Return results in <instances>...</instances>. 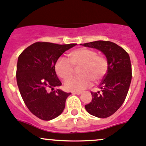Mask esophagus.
<instances>
[{
    "label": "esophagus",
    "instance_id": "1",
    "mask_svg": "<svg viewBox=\"0 0 146 146\" xmlns=\"http://www.w3.org/2000/svg\"><path fill=\"white\" fill-rule=\"evenodd\" d=\"M73 95H81L82 92H72Z\"/></svg>",
    "mask_w": 146,
    "mask_h": 146
}]
</instances>
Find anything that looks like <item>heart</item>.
<instances>
[{"label": "heart", "mask_w": 146, "mask_h": 146, "mask_svg": "<svg viewBox=\"0 0 146 146\" xmlns=\"http://www.w3.org/2000/svg\"><path fill=\"white\" fill-rule=\"evenodd\" d=\"M68 60L61 57L55 64V70L58 77L65 79L70 77L74 68H78L80 76L69 78L64 82L66 90L80 92L90 86L91 80L98 82L104 78L108 70V61L104 56L88 48H79L70 52Z\"/></svg>", "instance_id": "1"}]
</instances>
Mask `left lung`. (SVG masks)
Segmentation results:
<instances>
[{
    "mask_svg": "<svg viewBox=\"0 0 146 146\" xmlns=\"http://www.w3.org/2000/svg\"><path fill=\"white\" fill-rule=\"evenodd\" d=\"M81 45L101 51L108 61V70L98 87L100 91L91 92L92 101L85 105L91 115L107 118L120 108L126 98L132 78L130 57L122 47L109 41H95Z\"/></svg>",
    "mask_w": 146,
    "mask_h": 146,
    "instance_id": "left-lung-1",
    "label": "left lung"
}]
</instances>
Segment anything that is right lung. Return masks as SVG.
<instances>
[{
    "mask_svg": "<svg viewBox=\"0 0 146 146\" xmlns=\"http://www.w3.org/2000/svg\"><path fill=\"white\" fill-rule=\"evenodd\" d=\"M77 44H58L38 42L26 48L19 56L16 78L20 95L29 111L39 119L49 121L64 111L66 100L71 93L61 90L55 64L66 51Z\"/></svg>",
    "mask_w": 146,
    "mask_h": 146,
    "instance_id": "add662e5",
    "label": "right lung"
}]
</instances>
